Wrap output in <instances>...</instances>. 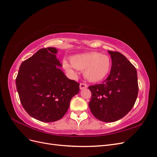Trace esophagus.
<instances>
[{
    "label": "esophagus",
    "mask_w": 157,
    "mask_h": 157,
    "mask_svg": "<svg viewBox=\"0 0 157 157\" xmlns=\"http://www.w3.org/2000/svg\"><path fill=\"white\" fill-rule=\"evenodd\" d=\"M87 86H88L87 84L85 83H80V90H83L84 88H86Z\"/></svg>",
    "instance_id": "34e87169"
}]
</instances>
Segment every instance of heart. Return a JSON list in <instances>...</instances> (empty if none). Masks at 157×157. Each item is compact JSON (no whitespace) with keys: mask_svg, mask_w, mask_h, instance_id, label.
<instances>
[{"mask_svg":"<svg viewBox=\"0 0 157 157\" xmlns=\"http://www.w3.org/2000/svg\"><path fill=\"white\" fill-rule=\"evenodd\" d=\"M63 61V66L67 72L73 74L74 69L84 71V77L90 82H98L105 78L112 68V61L109 56L98 52L75 55Z\"/></svg>","mask_w":157,"mask_h":157,"instance_id":"1","label":"heart"}]
</instances>
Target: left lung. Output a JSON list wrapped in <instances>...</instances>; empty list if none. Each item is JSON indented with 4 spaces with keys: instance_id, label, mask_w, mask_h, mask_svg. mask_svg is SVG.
<instances>
[{
    "instance_id": "1",
    "label": "left lung",
    "mask_w": 157,
    "mask_h": 157,
    "mask_svg": "<svg viewBox=\"0 0 157 157\" xmlns=\"http://www.w3.org/2000/svg\"><path fill=\"white\" fill-rule=\"evenodd\" d=\"M108 52L112 59L110 74L102 84L88 87L92 93L89 107L97 119L111 122L120 120L130 111L139 88L134 66L120 52Z\"/></svg>"
}]
</instances>
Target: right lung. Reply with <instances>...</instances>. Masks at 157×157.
<instances>
[{
  "label": "right lung",
  "instance_id": "add662e5",
  "mask_svg": "<svg viewBox=\"0 0 157 157\" xmlns=\"http://www.w3.org/2000/svg\"><path fill=\"white\" fill-rule=\"evenodd\" d=\"M56 48H42L21 63L16 79L23 107L35 119L57 121L69 107L71 99L79 92V83L69 79L59 69Z\"/></svg>",
  "mask_w": 157,
  "mask_h": 157
}]
</instances>
